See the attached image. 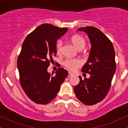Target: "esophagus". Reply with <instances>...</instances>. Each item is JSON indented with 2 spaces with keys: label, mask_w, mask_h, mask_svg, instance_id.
Here are the masks:
<instances>
[{
  "label": "esophagus",
  "mask_w": 128,
  "mask_h": 128,
  "mask_svg": "<svg viewBox=\"0 0 128 128\" xmlns=\"http://www.w3.org/2000/svg\"><path fill=\"white\" fill-rule=\"evenodd\" d=\"M73 75V74L72 73H70V72H68V78L69 77H71V76H72Z\"/></svg>",
  "instance_id": "1"
}]
</instances>
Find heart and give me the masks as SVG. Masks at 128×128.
<instances>
[{
  "label": "heart",
  "mask_w": 128,
  "mask_h": 128,
  "mask_svg": "<svg viewBox=\"0 0 128 128\" xmlns=\"http://www.w3.org/2000/svg\"><path fill=\"white\" fill-rule=\"evenodd\" d=\"M70 41L72 42L73 44L79 50H82L86 44V39L80 35H74L70 38ZM62 45L63 43L61 40L57 41L56 42L55 49L58 54H60L62 52ZM82 62L80 60L71 59V58L64 60V62H63V65L64 67H66L67 69L71 70V71L76 70V68L80 67L82 65Z\"/></svg>",
  "instance_id": "heart-1"
}]
</instances>
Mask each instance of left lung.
Returning <instances> with one entry per match:
<instances>
[{
	"label": "left lung",
	"instance_id": "left-lung-1",
	"mask_svg": "<svg viewBox=\"0 0 128 128\" xmlns=\"http://www.w3.org/2000/svg\"><path fill=\"white\" fill-rule=\"evenodd\" d=\"M87 34L92 43L87 62L82 72L90 74V78L82 79L74 87L76 98L86 105H92L102 100L109 92L116 72L115 50L112 42L96 28H81Z\"/></svg>",
	"mask_w": 128,
	"mask_h": 128
}]
</instances>
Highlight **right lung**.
Here are the masks:
<instances>
[{
	"instance_id": "add662e5",
	"label": "right lung",
	"mask_w": 128,
	"mask_h": 128,
	"mask_svg": "<svg viewBox=\"0 0 128 128\" xmlns=\"http://www.w3.org/2000/svg\"><path fill=\"white\" fill-rule=\"evenodd\" d=\"M67 30L44 23L28 35L23 42L17 58L20 82L27 96L36 104L44 105L51 102L68 76L67 70L61 67L55 76L48 72L52 56L56 54L57 39Z\"/></svg>"
}]
</instances>
